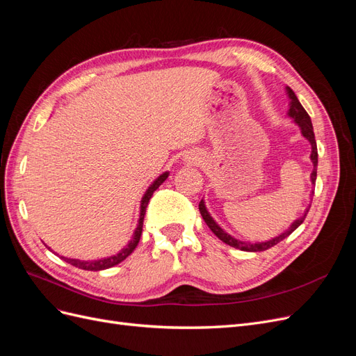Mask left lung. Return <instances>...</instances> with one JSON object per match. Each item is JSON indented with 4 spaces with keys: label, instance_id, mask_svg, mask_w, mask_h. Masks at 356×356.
Listing matches in <instances>:
<instances>
[{
    "label": "left lung",
    "instance_id": "obj_1",
    "mask_svg": "<svg viewBox=\"0 0 356 356\" xmlns=\"http://www.w3.org/2000/svg\"><path fill=\"white\" fill-rule=\"evenodd\" d=\"M285 92H286L288 101H289L286 115H288L289 118H293V122L300 127L301 136L307 139L309 144H310V148H312V152H310V160H312V163H314V170H312V174H310V182H312V184H315V181H316V168H318V148H316V141H315L314 126H312L310 117H309V114L306 113V110L303 108V105H301L300 101L297 99L296 93H294L293 90H291L289 88H285ZM312 197H314V190L310 191V199H312ZM309 208H310V204L305 209V213L301 215L300 218H297V220H294L293 222H291L289 227H288L285 232H282L281 234H277V236H275V238L268 239V241H264V242H254V243H252V242H248V241H241V239H238V238H234V236H232L230 233L225 232V230L221 227V225L212 218V215L209 213V211H208V208H207V204H204V200L202 199L200 203H199V211H200V213H202V217H203L204 222H207L208 227L212 230V233H213L215 236H217V238H218L220 241H222L224 243H227V245H230V246H233V248H238V250L246 251V252H260V251H266V250H268V248H272V246H275L276 243L284 241L285 238H288V236H289L291 233H293L301 222L305 221L306 215H307V212H309Z\"/></svg>",
    "mask_w": 356,
    "mask_h": 356
}]
</instances>
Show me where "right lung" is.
Masks as SVG:
<instances>
[{"label": "right lung", "mask_w": 356, "mask_h": 356, "mask_svg": "<svg viewBox=\"0 0 356 356\" xmlns=\"http://www.w3.org/2000/svg\"><path fill=\"white\" fill-rule=\"evenodd\" d=\"M169 177V172H163V174L159 175L152 184H149V187L145 190L144 196L141 199V203H139V218H138V224H136V229L132 234L131 241L127 242V245L123 248L122 251H118L117 254L111 255V257H104V258H99V260H79V258H67V257H60L65 260L67 263L79 267V268H83V270H92V272H99V270H105V268H110V267H114L117 266L118 263H122L123 260H126V258L131 255L134 252L135 248L138 246V242L139 239H141V234H143V225H144V217H145V211H147V204L149 202V199H152L153 193L163 184V182L166 181V178ZM49 248V246H47ZM50 250V248H49ZM51 251V250H50Z\"/></svg>", "instance_id": "obj_1"}]
</instances>
